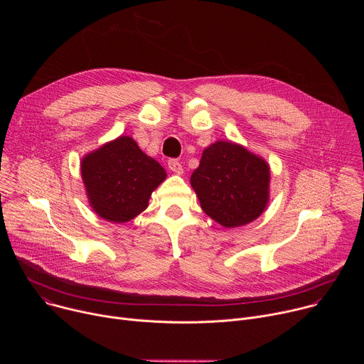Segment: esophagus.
<instances>
[{"mask_svg":"<svg viewBox=\"0 0 364 364\" xmlns=\"http://www.w3.org/2000/svg\"><path fill=\"white\" fill-rule=\"evenodd\" d=\"M168 168H170L173 173H176V174H183V173H184L181 163L177 161V160H168Z\"/></svg>","mask_w":364,"mask_h":364,"instance_id":"esophagus-1","label":"esophagus"}]
</instances>
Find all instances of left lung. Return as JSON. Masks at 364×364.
Wrapping results in <instances>:
<instances>
[{"label":"left lung","mask_w":364,"mask_h":364,"mask_svg":"<svg viewBox=\"0 0 364 364\" xmlns=\"http://www.w3.org/2000/svg\"><path fill=\"white\" fill-rule=\"evenodd\" d=\"M201 210L223 228L245 226L269 201V164L243 145L216 141L204 148L190 178Z\"/></svg>","instance_id":"left-lung-1"}]
</instances>
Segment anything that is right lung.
<instances>
[{
	"instance_id": "add662e5",
	"label": "right lung",
	"mask_w": 364,
	"mask_h": 364,
	"mask_svg": "<svg viewBox=\"0 0 364 364\" xmlns=\"http://www.w3.org/2000/svg\"><path fill=\"white\" fill-rule=\"evenodd\" d=\"M80 176L92 210L108 222L127 223L146 209L167 173L135 139L121 135L87 152L80 161Z\"/></svg>"
}]
</instances>
